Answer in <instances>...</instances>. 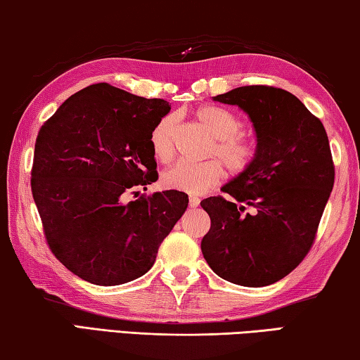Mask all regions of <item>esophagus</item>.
Returning <instances> with one entry per match:
<instances>
[{"label":"esophagus","instance_id":"1","mask_svg":"<svg viewBox=\"0 0 360 360\" xmlns=\"http://www.w3.org/2000/svg\"><path fill=\"white\" fill-rule=\"evenodd\" d=\"M198 205H200V198L198 197H191V198H188V206H191V208H197Z\"/></svg>","mask_w":360,"mask_h":360}]
</instances>
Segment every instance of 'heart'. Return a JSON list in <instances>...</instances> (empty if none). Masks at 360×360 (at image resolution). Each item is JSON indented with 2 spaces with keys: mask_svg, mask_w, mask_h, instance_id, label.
<instances>
[{
  "mask_svg": "<svg viewBox=\"0 0 360 360\" xmlns=\"http://www.w3.org/2000/svg\"><path fill=\"white\" fill-rule=\"evenodd\" d=\"M198 124L214 138L208 155L217 157L200 163L176 162L162 176L163 186L173 191L198 195L214 187L224 178V167L231 174H241L252 165L257 157V143L241 133L243 122L229 109L202 106L193 112ZM174 115H165L150 131V149L157 160L168 162L174 152Z\"/></svg>",
  "mask_w": 360,
  "mask_h": 360,
  "instance_id": "obj_1",
  "label": "heart"
}]
</instances>
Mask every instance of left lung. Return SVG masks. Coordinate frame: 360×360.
Listing matches in <instances>:
<instances>
[{"label":"left lung","instance_id":"8db88e82","mask_svg":"<svg viewBox=\"0 0 360 360\" xmlns=\"http://www.w3.org/2000/svg\"><path fill=\"white\" fill-rule=\"evenodd\" d=\"M212 98L249 115L257 157L221 188L229 198L200 203L211 219L202 252L225 281L262 288L288 276L313 246L335 181L330 146L322 122L288 90L246 85Z\"/></svg>","mask_w":360,"mask_h":360}]
</instances>
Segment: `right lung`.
Returning a JSON list of instances; mask_svg holds the SVG:
<instances>
[{
    "label": "right lung",
    "instance_id": "right-lung-1",
    "mask_svg": "<svg viewBox=\"0 0 360 360\" xmlns=\"http://www.w3.org/2000/svg\"><path fill=\"white\" fill-rule=\"evenodd\" d=\"M169 109L100 82L71 95L41 127L33 198L51 251L84 281L119 285L143 276L187 210L179 191L124 202L130 188L158 178L150 131Z\"/></svg>",
    "mask_w": 360,
    "mask_h": 360
}]
</instances>
